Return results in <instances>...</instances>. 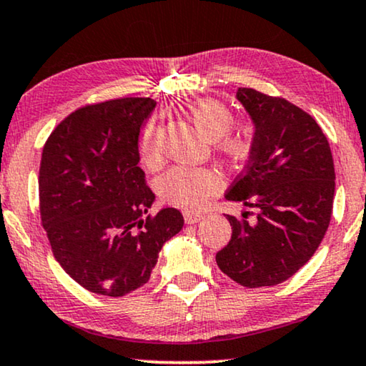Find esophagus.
Returning <instances> with one entry per match:
<instances>
[{
    "mask_svg": "<svg viewBox=\"0 0 366 366\" xmlns=\"http://www.w3.org/2000/svg\"><path fill=\"white\" fill-rule=\"evenodd\" d=\"M185 224H197L199 220L204 219V214L200 212H184Z\"/></svg>",
    "mask_w": 366,
    "mask_h": 366,
    "instance_id": "esophagus-1",
    "label": "esophagus"
}]
</instances>
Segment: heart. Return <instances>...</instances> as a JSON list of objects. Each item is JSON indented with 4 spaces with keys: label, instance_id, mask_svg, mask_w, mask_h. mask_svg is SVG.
Instances as JSON below:
<instances>
[{
    "label": "heart",
    "instance_id": "1",
    "mask_svg": "<svg viewBox=\"0 0 366 366\" xmlns=\"http://www.w3.org/2000/svg\"><path fill=\"white\" fill-rule=\"evenodd\" d=\"M189 116L207 141H215V146L230 164L239 166L247 161L250 154V142L240 134L230 132L235 124V116L227 106L214 99H204L190 107ZM159 137L161 122L157 119L149 121L139 139V152L147 167H156L162 161ZM220 187L222 179L207 167H172L157 182L159 194L164 200L187 210L199 209Z\"/></svg>",
    "mask_w": 366,
    "mask_h": 366
}]
</instances>
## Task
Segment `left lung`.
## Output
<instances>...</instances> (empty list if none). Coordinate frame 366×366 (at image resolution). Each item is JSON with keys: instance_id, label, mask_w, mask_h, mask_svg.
I'll list each match as a JSON object with an SVG mask.
<instances>
[{"instance_id": "obj_1", "label": "left lung", "mask_w": 366, "mask_h": 366, "mask_svg": "<svg viewBox=\"0 0 366 366\" xmlns=\"http://www.w3.org/2000/svg\"><path fill=\"white\" fill-rule=\"evenodd\" d=\"M237 99L255 126L250 156L225 199L255 210L227 215L232 237L219 269L242 287H272L300 270L322 244L332 217L335 167L310 114L284 97L239 87Z\"/></svg>"}]
</instances>
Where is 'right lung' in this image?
I'll use <instances>...</instances> for the list:
<instances>
[{
	"instance_id": "obj_1",
	"label": "right lung",
	"mask_w": 366,
	"mask_h": 366,
	"mask_svg": "<svg viewBox=\"0 0 366 366\" xmlns=\"http://www.w3.org/2000/svg\"><path fill=\"white\" fill-rule=\"evenodd\" d=\"M156 101L124 97L74 111L46 141L39 212L54 259L81 287L124 297L151 279L184 217L156 199L139 164V132Z\"/></svg>"
}]
</instances>
